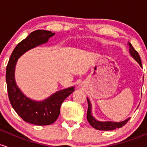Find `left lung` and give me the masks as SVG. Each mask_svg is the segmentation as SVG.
<instances>
[{
	"instance_id": "left-lung-1",
	"label": "left lung",
	"mask_w": 147,
	"mask_h": 147,
	"mask_svg": "<svg viewBox=\"0 0 147 147\" xmlns=\"http://www.w3.org/2000/svg\"><path fill=\"white\" fill-rule=\"evenodd\" d=\"M129 53L131 55V57L136 60L140 66H142V61L141 58L140 57V54H138L137 51L134 49L131 43H129ZM88 103V107L87 111V119L90 125L95 129L98 130H104V131H107V130H113L115 129L116 128H120L122 126L127 124V122L129 120V118L125 119V121L119 122H99L96 120L91 115V104H90L89 100L87 98Z\"/></svg>"
}]
</instances>
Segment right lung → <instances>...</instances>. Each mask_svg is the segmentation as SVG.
<instances>
[{"label": "right lung", "instance_id": "add662e5", "mask_svg": "<svg viewBox=\"0 0 147 147\" xmlns=\"http://www.w3.org/2000/svg\"><path fill=\"white\" fill-rule=\"evenodd\" d=\"M54 34L43 30L30 33L16 47L6 68V84L10 104L25 122L33 125H49L55 122L60 114L61 103L74 91V87H71L57 92L42 102H37L24 96L15 81V68L18 59L29 49L46 43Z\"/></svg>", "mask_w": 147, "mask_h": 147}]
</instances>
